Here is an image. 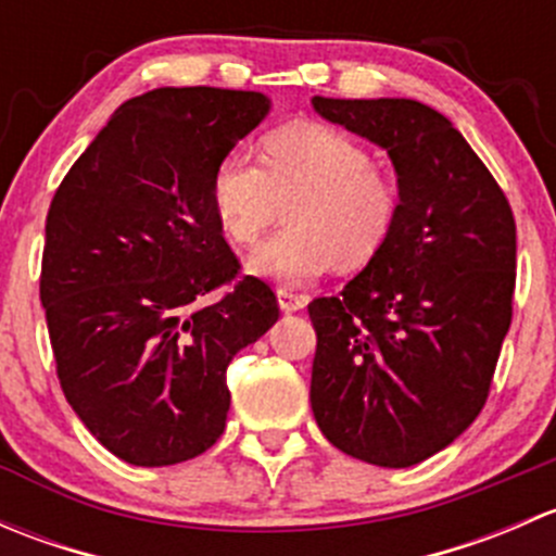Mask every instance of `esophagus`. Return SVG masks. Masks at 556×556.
Wrapping results in <instances>:
<instances>
[{
  "mask_svg": "<svg viewBox=\"0 0 556 556\" xmlns=\"http://www.w3.org/2000/svg\"><path fill=\"white\" fill-rule=\"evenodd\" d=\"M277 299H279V306H282V312H299L309 304V299H306L304 293H295V290L290 288H279Z\"/></svg>",
  "mask_w": 556,
  "mask_h": 556,
  "instance_id": "1",
  "label": "esophagus"
}]
</instances>
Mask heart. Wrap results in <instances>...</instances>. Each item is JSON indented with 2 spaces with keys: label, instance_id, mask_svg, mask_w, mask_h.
<instances>
[{
  "label": "heart",
  "instance_id": "1",
  "mask_svg": "<svg viewBox=\"0 0 556 556\" xmlns=\"http://www.w3.org/2000/svg\"><path fill=\"white\" fill-rule=\"evenodd\" d=\"M210 201L226 237L255 244L288 204L282 231L250 257L261 277L301 285L339 263L363 268L401 217V182L374 166L357 139L323 123H288L261 139V166L242 153L217 161Z\"/></svg>",
  "mask_w": 556,
  "mask_h": 556
}]
</instances>
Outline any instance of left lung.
Returning <instances> with one entry per match:
<instances>
[{"label": "left lung", "mask_w": 556, "mask_h": 556, "mask_svg": "<svg viewBox=\"0 0 556 556\" xmlns=\"http://www.w3.org/2000/svg\"><path fill=\"white\" fill-rule=\"evenodd\" d=\"M382 144L401 182L384 250L309 304L312 412L350 457L408 468L484 408L517 288L511 204L463 134L414 99H312Z\"/></svg>", "instance_id": "1"}]
</instances>
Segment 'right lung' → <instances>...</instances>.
I'll use <instances>...</instances> for the list:
<instances>
[{
    "label": "right lung",
    "mask_w": 556,
    "mask_h": 556,
    "mask_svg": "<svg viewBox=\"0 0 556 556\" xmlns=\"http://www.w3.org/2000/svg\"><path fill=\"white\" fill-rule=\"evenodd\" d=\"M266 112L255 91L155 88L112 115L50 201L39 301L55 374L83 425L131 465L210 450L231 406L228 363L279 319L210 201L217 161Z\"/></svg>",
    "instance_id": "add662e5"
}]
</instances>
